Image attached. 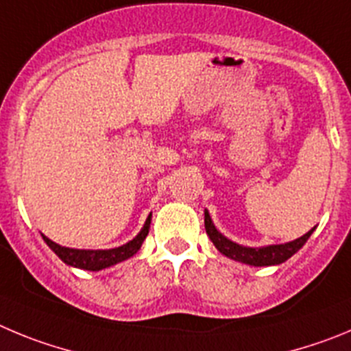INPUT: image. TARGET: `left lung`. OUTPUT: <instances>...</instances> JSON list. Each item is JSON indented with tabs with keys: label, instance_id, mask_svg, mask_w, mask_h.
<instances>
[{
	"label": "left lung",
	"instance_id": "8db88e82",
	"mask_svg": "<svg viewBox=\"0 0 351 351\" xmlns=\"http://www.w3.org/2000/svg\"><path fill=\"white\" fill-rule=\"evenodd\" d=\"M204 227H206V234L210 236L211 243L215 245V248L220 252L226 257L232 258V261L243 262V264H248V266L262 267V266H278L282 262L289 261L293 254H298L301 250L304 243L308 241V238L313 234L315 227L311 230H308L304 236L293 239V241L282 243V245H266V246H243L239 243L230 241L229 238L220 232L217 227H215L213 220H211L208 210H204Z\"/></svg>",
	"mask_w": 351,
	"mask_h": 351
}]
</instances>
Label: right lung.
Here are the masks:
<instances>
[{"label":"right lung","mask_w":351,"mask_h":351,"mask_svg":"<svg viewBox=\"0 0 351 351\" xmlns=\"http://www.w3.org/2000/svg\"><path fill=\"white\" fill-rule=\"evenodd\" d=\"M150 222H152V213L148 215L141 230L131 239V241H128L122 246H117V248H108V250H80V248H68V246L58 245V243L49 239L47 236H42L43 241L49 245L50 250L58 255L64 264H68V266L78 267V269L85 271H101L106 269V267L115 266L119 262L128 261V258H131L132 255L136 254L141 248V245H143L145 238H147L148 229H150Z\"/></svg>","instance_id":"right-lung-1"}]
</instances>
